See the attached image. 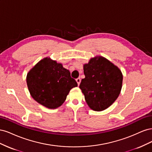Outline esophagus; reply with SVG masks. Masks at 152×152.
Returning <instances> with one entry per match:
<instances>
[{
  "label": "esophagus",
  "instance_id": "1",
  "mask_svg": "<svg viewBox=\"0 0 152 152\" xmlns=\"http://www.w3.org/2000/svg\"><path fill=\"white\" fill-rule=\"evenodd\" d=\"M80 80H81V79H80V77H79V78H77V79H76V81H77V84H78V85H79V84H80Z\"/></svg>",
  "mask_w": 152,
  "mask_h": 152
}]
</instances>
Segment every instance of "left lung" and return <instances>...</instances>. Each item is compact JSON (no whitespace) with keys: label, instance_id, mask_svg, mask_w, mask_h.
<instances>
[{"label":"left lung","instance_id":"8db88e82","mask_svg":"<svg viewBox=\"0 0 152 152\" xmlns=\"http://www.w3.org/2000/svg\"><path fill=\"white\" fill-rule=\"evenodd\" d=\"M84 79L79 86L89 107L102 111L117 99L122 89L123 76L117 66L106 58H92L84 65Z\"/></svg>","mask_w":152,"mask_h":152}]
</instances>
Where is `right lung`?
<instances>
[{"label": "right lung", "mask_w": 152, "mask_h": 152, "mask_svg": "<svg viewBox=\"0 0 152 152\" xmlns=\"http://www.w3.org/2000/svg\"><path fill=\"white\" fill-rule=\"evenodd\" d=\"M26 82L32 98L49 108L61 106L71 89L78 86L68 70L48 58L40 61L28 72Z\"/></svg>", "instance_id": "1"}]
</instances>
